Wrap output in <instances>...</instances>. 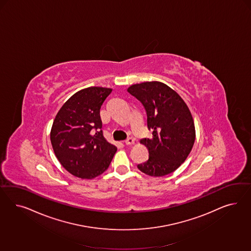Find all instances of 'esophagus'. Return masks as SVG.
I'll return each mask as SVG.
<instances>
[{"instance_id": "obj_1", "label": "esophagus", "mask_w": 251, "mask_h": 251, "mask_svg": "<svg viewBox=\"0 0 251 251\" xmlns=\"http://www.w3.org/2000/svg\"><path fill=\"white\" fill-rule=\"evenodd\" d=\"M125 144L127 145H132V144H134V139L132 138V137H129V138H127L126 140H125Z\"/></svg>"}]
</instances>
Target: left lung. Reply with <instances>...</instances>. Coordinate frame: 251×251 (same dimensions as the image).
Wrapping results in <instances>:
<instances>
[{
    "mask_svg": "<svg viewBox=\"0 0 251 251\" xmlns=\"http://www.w3.org/2000/svg\"><path fill=\"white\" fill-rule=\"evenodd\" d=\"M145 106L147 127L152 138L141 140L148 160L138 165L140 171L151 176L174 172L188 157L195 142V126L190 109L180 96L161 82H145L128 88Z\"/></svg>",
    "mask_w": 251,
    "mask_h": 251,
    "instance_id": "1",
    "label": "left lung"
}]
</instances>
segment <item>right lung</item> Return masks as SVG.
Here are the masks:
<instances>
[{
  "mask_svg": "<svg viewBox=\"0 0 251 251\" xmlns=\"http://www.w3.org/2000/svg\"><path fill=\"white\" fill-rule=\"evenodd\" d=\"M112 89L92 86L72 96L56 115L50 142L72 175L92 179L105 172L117 152L102 131L100 108Z\"/></svg>",
  "mask_w": 251,
  "mask_h": 251,
  "instance_id": "1",
  "label": "right lung"
}]
</instances>
